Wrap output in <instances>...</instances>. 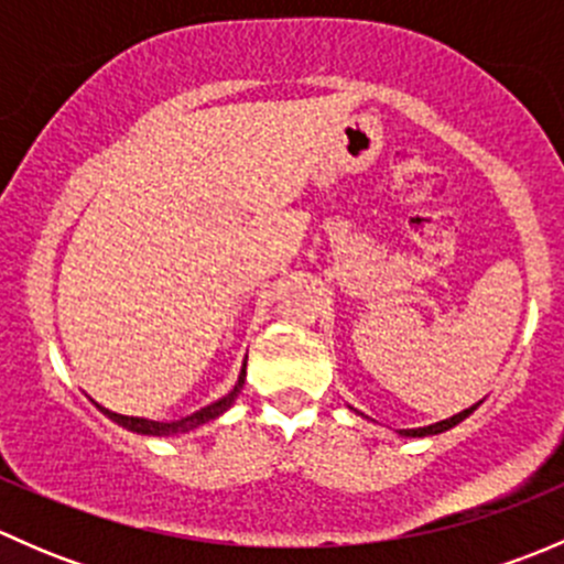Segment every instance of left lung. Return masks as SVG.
<instances>
[{
    "label": "left lung",
    "instance_id": "1",
    "mask_svg": "<svg viewBox=\"0 0 564 564\" xmlns=\"http://www.w3.org/2000/svg\"><path fill=\"white\" fill-rule=\"evenodd\" d=\"M475 409H477V403H475V406L464 409V412L453 414V417H447V420H440V423H434V425H423V429H403L401 434H403V436H434V434H442V431L453 429V425H458L460 420H466V417H469V414L475 412Z\"/></svg>",
    "mask_w": 564,
    "mask_h": 564
}]
</instances>
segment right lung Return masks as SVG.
<instances>
[{"label":"right lung","mask_w":564,"mask_h":564,"mask_svg":"<svg viewBox=\"0 0 564 564\" xmlns=\"http://www.w3.org/2000/svg\"><path fill=\"white\" fill-rule=\"evenodd\" d=\"M242 384H246V366H242L240 377H237V384L235 390L229 392V395L218 398L215 403H209V406L198 409V412L187 414V417H180V420H172V423H161V420H147V417H128V414H117L111 412V409L100 406V403H95V406L100 409V412L106 414L108 420H113L117 425H122V429L133 431V434H144V436H174V434H187V431L198 429V425L209 423V420L220 417V414L226 412V409L235 403V398L240 395Z\"/></svg>","instance_id":"right-lung-1"}]
</instances>
